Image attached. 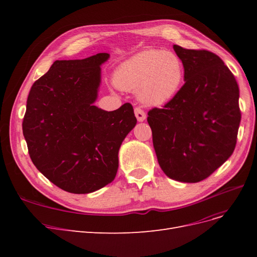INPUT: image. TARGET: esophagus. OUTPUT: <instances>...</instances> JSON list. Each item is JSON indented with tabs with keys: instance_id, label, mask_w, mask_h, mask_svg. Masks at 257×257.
Listing matches in <instances>:
<instances>
[{
	"instance_id": "1",
	"label": "esophagus",
	"mask_w": 257,
	"mask_h": 257,
	"mask_svg": "<svg viewBox=\"0 0 257 257\" xmlns=\"http://www.w3.org/2000/svg\"><path fill=\"white\" fill-rule=\"evenodd\" d=\"M134 111H135V115H136V118H137V120L138 121H144L145 119H146V112L142 109L141 107H135V109H134Z\"/></svg>"
}]
</instances>
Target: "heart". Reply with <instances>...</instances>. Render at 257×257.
Instances as JSON below:
<instances>
[{
	"label": "heart",
	"instance_id": "heart-1",
	"mask_svg": "<svg viewBox=\"0 0 257 257\" xmlns=\"http://www.w3.org/2000/svg\"><path fill=\"white\" fill-rule=\"evenodd\" d=\"M184 77L181 59L173 51L148 49L124 62L114 76L119 88L137 91L144 103L159 106L172 99Z\"/></svg>",
	"mask_w": 257,
	"mask_h": 257
}]
</instances>
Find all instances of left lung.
<instances>
[{"label": "left lung", "mask_w": 257, "mask_h": 257, "mask_svg": "<svg viewBox=\"0 0 257 257\" xmlns=\"http://www.w3.org/2000/svg\"><path fill=\"white\" fill-rule=\"evenodd\" d=\"M184 84L162 108L148 111L159 164L181 182L205 180L230 157L241 120L239 88L219 56L174 45Z\"/></svg>", "instance_id": "8db88e82"}]
</instances>
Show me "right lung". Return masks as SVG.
I'll list each match as a JSON object with an SVG mask.
<instances>
[{
	"instance_id": "obj_1",
	"label": "right lung",
	"mask_w": 257,
	"mask_h": 257,
	"mask_svg": "<svg viewBox=\"0 0 257 257\" xmlns=\"http://www.w3.org/2000/svg\"><path fill=\"white\" fill-rule=\"evenodd\" d=\"M97 53L56 61L30 90L22 132L30 158L58 188L87 194L110 183L123 139L136 125L133 106L105 111L93 105L100 82Z\"/></svg>"
}]
</instances>
